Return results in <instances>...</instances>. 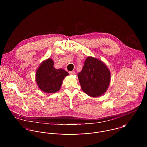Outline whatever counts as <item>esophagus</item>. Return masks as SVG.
Listing matches in <instances>:
<instances>
[{"mask_svg": "<svg viewBox=\"0 0 147 147\" xmlns=\"http://www.w3.org/2000/svg\"><path fill=\"white\" fill-rule=\"evenodd\" d=\"M69 73L70 75H74L75 74V72L74 71H71L69 72Z\"/></svg>", "mask_w": 147, "mask_h": 147, "instance_id": "esophagus-1", "label": "esophagus"}]
</instances>
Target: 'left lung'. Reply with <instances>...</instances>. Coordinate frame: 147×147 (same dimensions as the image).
<instances>
[{"label":"left lung","instance_id":"left-lung-1","mask_svg":"<svg viewBox=\"0 0 147 147\" xmlns=\"http://www.w3.org/2000/svg\"><path fill=\"white\" fill-rule=\"evenodd\" d=\"M78 77L83 91L90 96L98 97L107 89L111 75L104 63L94 57H88Z\"/></svg>","mask_w":147,"mask_h":147}]
</instances>
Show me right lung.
<instances>
[{"instance_id":"1","label":"right lung","mask_w":147,"mask_h":147,"mask_svg":"<svg viewBox=\"0 0 147 147\" xmlns=\"http://www.w3.org/2000/svg\"><path fill=\"white\" fill-rule=\"evenodd\" d=\"M54 62L49 58L43 61L37 70L36 80L39 88L47 93H54L59 90L63 79L68 73L62 69H56Z\"/></svg>"}]
</instances>
